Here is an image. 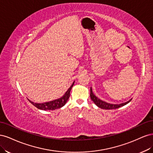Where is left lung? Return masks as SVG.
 Instances as JSON below:
<instances>
[{"label": "left lung", "mask_w": 153, "mask_h": 153, "mask_svg": "<svg viewBox=\"0 0 153 153\" xmlns=\"http://www.w3.org/2000/svg\"><path fill=\"white\" fill-rule=\"evenodd\" d=\"M90 96H91V99L94 101V103L98 106V107L103 108V109H106V110H111V109H116L118 108L121 106H123L125 105L128 104L129 101H131V99L130 100H129L127 102H125L123 103H121V104H110V103H108L105 102V101H103L102 100H100L99 98H97V97L93 94V92L92 91V89L91 88V94H90Z\"/></svg>", "instance_id": "left-lung-1"}]
</instances>
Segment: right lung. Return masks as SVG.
<instances>
[{"mask_svg": "<svg viewBox=\"0 0 153 153\" xmlns=\"http://www.w3.org/2000/svg\"><path fill=\"white\" fill-rule=\"evenodd\" d=\"M74 83H75V82L73 83V84L71 85V86L69 88L68 90L66 91V93L64 94V95L62 97H61V98H59V99H57V100L51 101H49V102L43 103H36L32 102V101H31L29 100H28L34 106H36V108H38L41 109V110H55V109H57V108H60L66 103L68 100L69 99V96H70V91L71 90V88L73 87V86L74 85Z\"/></svg>", "mask_w": 153, "mask_h": 153, "instance_id": "right-lung-1", "label": "right lung"}]
</instances>
